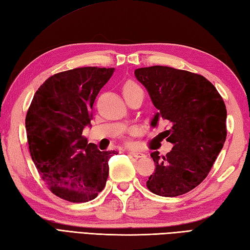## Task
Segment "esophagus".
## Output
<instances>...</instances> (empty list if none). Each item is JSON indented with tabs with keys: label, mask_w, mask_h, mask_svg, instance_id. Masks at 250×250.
Returning a JSON list of instances; mask_svg holds the SVG:
<instances>
[{
	"label": "esophagus",
	"mask_w": 250,
	"mask_h": 250,
	"mask_svg": "<svg viewBox=\"0 0 250 250\" xmlns=\"http://www.w3.org/2000/svg\"><path fill=\"white\" fill-rule=\"evenodd\" d=\"M132 156H134V158H144L145 156V154L143 153V152H141V151H130L129 152Z\"/></svg>",
	"instance_id": "34e87169"
}]
</instances>
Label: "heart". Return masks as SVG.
Listing matches in <instances>:
<instances>
[{
  "label": "heart",
  "mask_w": 250,
  "mask_h": 250,
  "mask_svg": "<svg viewBox=\"0 0 250 250\" xmlns=\"http://www.w3.org/2000/svg\"><path fill=\"white\" fill-rule=\"evenodd\" d=\"M136 88H139V87L133 82H126L125 84V87H124V92L125 91H129V90H133V89H136Z\"/></svg>",
  "instance_id": "heart-1"
}]
</instances>
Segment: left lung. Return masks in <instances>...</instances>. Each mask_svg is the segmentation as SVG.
Masks as SVG:
<instances>
[{"label": "left lung", "instance_id": "obj_1", "mask_svg": "<svg viewBox=\"0 0 250 250\" xmlns=\"http://www.w3.org/2000/svg\"><path fill=\"white\" fill-rule=\"evenodd\" d=\"M136 79L147 89L158 113L151 126H169L172 149L153 151L155 172L147 188L163 197L183 195L199 185L217 159L227 136L225 102L214 85L200 74L166 66L138 68Z\"/></svg>", "mask_w": 250, "mask_h": 250}]
</instances>
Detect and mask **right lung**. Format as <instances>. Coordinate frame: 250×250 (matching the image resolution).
<instances>
[{
    "label": "right lung",
    "instance_id": "obj_1",
    "mask_svg": "<svg viewBox=\"0 0 250 250\" xmlns=\"http://www.w3.org/2000/svg\"><path fill=\"white\" fill-rule=\"evenodd\" d=\"M114 71L75 68L52 75L35 92L25 118L28 148L43 181L62 199L90 201L105 187L108 160L118 152L100 151L82 133Z\"/></svg>",
    "mask_w": 250,
    "mask_h": 250
}]
</instances>
